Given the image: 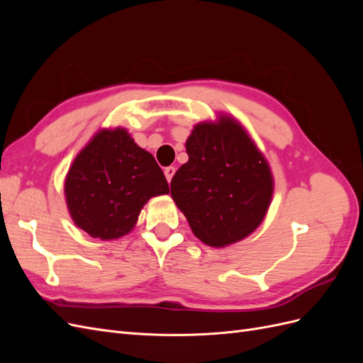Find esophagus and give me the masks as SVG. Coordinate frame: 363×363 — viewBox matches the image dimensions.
Wrapping results in <instances>:
<instances>
[{"label": "esophagus", "instance_id": "esophagus-1", "mask_svg": "<svg viewBox=\"0 0 363 363\" xmlns=\"http://www.w3.org/2000/svg\"><path fill=\"white\" fill-rule=\"evenodd\" d=\"M174 174H175V168H174V167L164 168V177H167V180H168V182H171V180H172Z\"/></svg>", "mask_w": 363, "mask_h": 363}]
</instances>
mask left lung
Wrapping results in <instances>:
<instances>
[{
	"instance_id": "1",
	"label": "left lung",
	"mask_w": 363,
	"mask_h": 363,
	"mask_svg": "<svg viewBox=\"0 0 363 363\" xmlns=\"http://www.w3.org/2000/svg\"><path fill=\"white\" fill-rule=\"evenodd\" d=\"M189 160L171 180V196L192 233L213 248L250 236L262 224L274 194L269 163L245 127L227 113L194 125Z\"/></svg>"
}]
</instances>
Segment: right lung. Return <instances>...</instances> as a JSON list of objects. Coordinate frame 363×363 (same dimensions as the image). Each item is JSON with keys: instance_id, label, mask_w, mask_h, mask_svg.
I'll use <instances>...</instances> for the list:
<instances>
[{"instance_id": "obj_1", "label": "right lung", "mask_w": 363, "mask_h": 363, "mask_svg": "<svg viewBox=\"0 0 363 363\" xmlns=\"http://www.w3.org/2000/svg\"><path fill=\"white\" fill-rule=\"evenodd\" d=\"M74 224L89 236L115 240L135 228L150 199L169 194L151 152L123 127L101 128L80 150L65 177Z\"/></svg>"}]
</instances>
